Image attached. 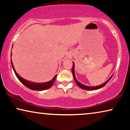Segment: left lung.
Segmentation results:
<instances>
[{
	"mask_svg": "<svg viewBox=\"0 0 130 130\" xmlns=\"http://www.w3.org/2000/svg\"><path fill=\"white\" fill-rule=\"evenodd\" d=\"M74 63H73V67H72V74H73V78L74 79V80H75L76 84L77 85V86L80 87V88L83 89H85V90H96V89H100L101 88H102V87H104V86H105V85L109 81V80L111 79L112 77V76L111 77L109 78V79L107 81L105 82L104 83H103L102 85H99V86H93V87H91V86H85V85H83L82 84H81L77 80V79H76V78L75 77V74H74Z\"/></svg>",
	"mask_w": 130,
	"mask_h": 130,
	"instance_id": "obj_1",
	"label": "left lung"
}]
</instances>
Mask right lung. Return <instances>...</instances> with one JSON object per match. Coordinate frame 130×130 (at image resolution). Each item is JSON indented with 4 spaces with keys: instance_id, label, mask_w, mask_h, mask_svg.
<instances>
[{
    "instance_id": "right-lung-1",
    "label": "right lung",
    "mask_w": 130,
    "mask_h": 130,
    "mask_svg": "<svg viewBox=\"0 0 130 130\" xmlns=\"http://www.w3.org/2000/svg\"><path fill=\"white\" fill-rule=\"evenodd\" d=\"M11 64H12V68L13 69L14 72L17 76V77H18L19 80L21 81V82L22 83L23 85H25L26 87H27L28 88L30 89L31 90H44L45 89H48L50 88L52 85H53V83L56 80V77L57 75H56L54 77V78L48 82H45V83H32V82H30L29 81L26 80L21 77V76H19V74L16 72V71L15 70V68H14L13 66V63H12V61L11 60Z\"/></svg>"
}]
</instances>
